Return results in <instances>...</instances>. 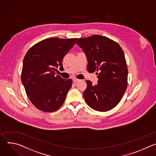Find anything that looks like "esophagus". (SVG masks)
<instances>
[{
  "instance_id": "esophagus-1",
  "label": "esophagus",
  "mask_w": 156,
  "mask_h": 156,
  "mask_svg": "<svg viewBox=\"0 0 156 156\" xmlns=\"http://www.w3.org/2000/svg\"><path fill=\"white\" fill-rule=\"evenodd\" d=\"M73 80L74 82H79L80 80L78 79H76V78H73Z\"/></svg>"
}]
</instances>
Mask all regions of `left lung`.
Instances as JSON below:
<instances>
[{
  "mask_svg": "<svg viewBox=\"0 0 156 156\" xmlns=\"http://www.w3.org/2000/svg\"><path fill=\"white\" fill-rule=\"evenodd\" d=\"M85 53L87 70L97 72L98 83L86 80L83 93L87 104L98 111H108L120 101L127 87L128 69L124 53L115 41L105 36L93 35L79 39L76 42Z\"/></svg>",
  "mask_w": 156,
  "mask_h": 156,
  "instance_id": "1",
  "label": "left lung"
}]
</instances>
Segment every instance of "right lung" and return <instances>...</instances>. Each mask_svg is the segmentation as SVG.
Returning <instances> with one entry per match:
<instances>
[{"instance_id": "obj_1", "label": "right lung", "mask_w": 156, "mask_h": 156, "mask_svg": "<svg viewBox=\"0 0 156 156\" xmlns=\"http://www.w3.org/2000/svg\"><path fill=\"white\" fill-rule=\"evenodd\" d=\"M77 40L47 39L33 45L25 55L21 82L30 101L37 109L51 112L64 103L73 81L56 75L55 71L63 66V58Z\"/></svg>"}]
</instances>
